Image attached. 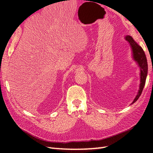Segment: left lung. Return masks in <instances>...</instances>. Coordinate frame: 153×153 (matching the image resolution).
I'll list each match as a JSON object with an SVG mask.
<instances>
[{
	"instance_id": "obj_1",
	"label": "left lung",
	"mask_w": 153,
	"mask_h": 153,
	"mask_svg": "<svg viewBox=\"0 0 153 153\" xmlns=\"http://www.w3.org/2000/svg\"><path fill=\"white\" fill-rule=\"evenodd\" d=\"M126 39L129 42V45H131L132 51H133V55H134V58L135 61L137 62L139 64V66L140 67L141 70V83L140 86H139V90L138 91V93L137 96L135 98V99L133 101L132 104L134 103L137 100V99L139 98V97L141 96L143 89L144 88L146 77L147 76V71H148V64L147 61V58H146L145 54L144 53V51L143 50V48L138 45L137 43H135V41L133 39V38L131 36L126 37Z\"/></svg>"
}]
</instances>
